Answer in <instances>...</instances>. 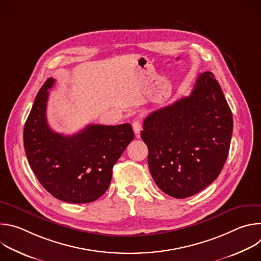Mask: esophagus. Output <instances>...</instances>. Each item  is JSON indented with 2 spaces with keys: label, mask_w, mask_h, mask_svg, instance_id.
Here are the masks:
<instances>
[{
  "label": "esophagus",
  "mask_w": 261,
  "mask_h": 261,
  "mask_svg": "<svg viewBox=\"0 0 261 261\" xmlns=\"http://www.w3.org/2000/svg\"><path fill=\"white\" fill-rule=\"evenodd\" d=\"M132 127H133V131H134L135 135L138 136L139 133H140V131H141V128H142L140 121H139V120H135V121L133 122V124H132Z\"/></svg>",
  "instance_id": "1"
}]
</instances>
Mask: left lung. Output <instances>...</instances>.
<instances>
[{
  "instance_id": "left-lung-1",
  "label": "left lung",
  "mask_w": 261,
  "mask_h": 261,
  "mask_svg": "<svg viewBox=\"0 0 261 261\" xmlns=\"http://www.w3.org/2000/svg\"><path fill=\"white\" fill-rule=\"evenodd\" d=\"M232 114L212 72L199 74L190 96L153 111L141 138L158 187L174 198L203 190L220 174L228 156Z\"/></svg>"
}]
</instances>
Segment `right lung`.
Listing matches in <instances>:
<instances>
[{
	"label": "right lung",
	"instance_id": "obj_1",
	"mask_svg": "<svg viewBox=\"0 0 261 261\" xmlns=\"http://www.w3.org/2000/svg\"><path fill=\"white\" fill-rule=\"evenodd\" d=\"M48 79L37 94L23 129L29 164L43 188L69 203H88L109 187L113 167L133 140L130 124L89 125L81 132L64 136L50 129L46 120Z\"/></svg>",
	"mask_w": 261,
	"mask_h": 261
}]
</instances>
